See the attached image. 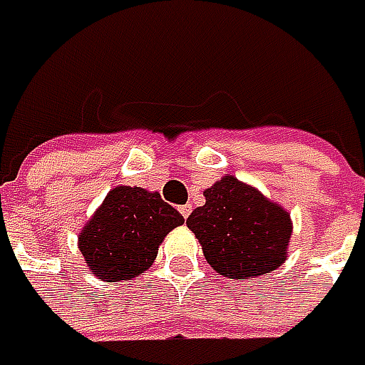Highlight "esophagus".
Returning <instances> with one entry per match:
<instances>
[{
    "label": "esophagus",
    "mask_w": 365,
    "mask_h": 365,
    "mask_svg": "<svg viewBox=\"0 0 365 365\" xmlns=\"http://www.w3.org/2000/svg\"><path fill=\"white\" fill-rule=\"evenodd\" d=\"M178 211H180V215H182V217L187 220V217L191 215L192 207H191V205H180V207H178Z\"/></svg>",
    "instance_id": "obj_1"
}]
</instances>
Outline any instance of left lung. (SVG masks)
I'll return each instance as SVG.
<instances>
[{
	"instance_id": "left-lung-1",
	"label": "left lung",
	"mask_w": 365,
	"mask_h": 365,
	"mask_svg": "<svg viewBox=\"0 0 365 365\" xmlns=\"http://www.w3.org/2000/svg\"><path fill=\"white\" fill-rule=\"evenodd\" d=\"M203 195L205 205L192 211L187 226L220 275L250 279L283 264L292 220L282 205L236 176H224Z\"/></svg>"
}]
</instances>
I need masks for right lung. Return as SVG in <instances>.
<instances>
[{
    "mask_svg": "<svg viewBox=\"0 0 365 365\" xmlns=\"http://www.w3.org/2000/svg\"><path fill=\"white\" fill-rule=\"evenodd\" d=\"M180 224L185 217L160 192L117 187L83 226L78 246L96 277L127 282L152 267L160 242Z\"/></svg>",
    "mask_w": 365,
    "mask_h": 365,
    "instance_id": "1",
    "label": "right lung"
}]
</instances>
